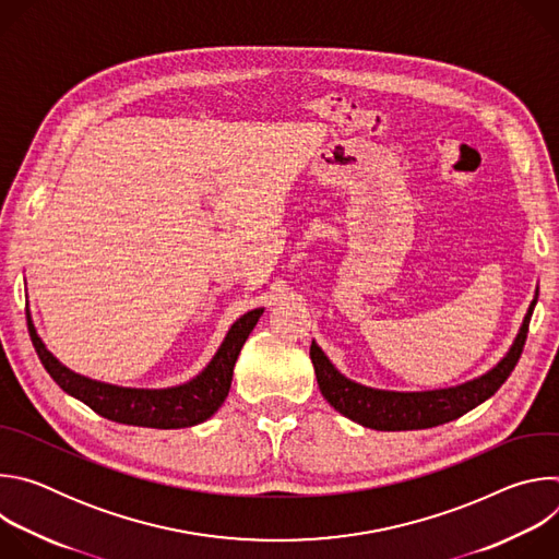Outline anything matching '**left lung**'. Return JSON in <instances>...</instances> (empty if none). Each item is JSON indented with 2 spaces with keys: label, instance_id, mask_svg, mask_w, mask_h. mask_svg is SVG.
<instances>
[{
  "label": "left lung",
  "instance_id": "obj_1",
  "mask_svg": "<svg viewBox=\"0 0 559 559\" xmlns=\"http://www.w3.org/2000/svg\"><path fill=\"white\" fill-rule=\"evenodd\" d=\"M537 298L531 302L522 330L511 347V352L485 376L475 378L471 382L451 386V389H438V391H414V393H401V391H380L371 386H362L349 378H345L323 354V349L316 343L309 347V356L316 369V380L321 386L325 401L347 416L349 420L376 429V431H409V429H429L444 423H451L473 407L483 405L487 397H491L504 380L515 369L526 334L531 313Z\"/></svg>",
  "mask_w": 559,
  "mask_h": 559
}]
</instances>
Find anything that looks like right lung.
I'll return each instance as SVG.
<instances>
[{
	"mask_svg": "<svg viewBox=\"0 0 559 559\" xmlns=\"http://www.w3.org/2000/svg\"><path fill=\"white\" fill-rule=\"evenodd\" d=\"M263 309H252L246 316L238 318L227 332L221 349L212 358V362L188 384L173 389H123L115 384H104L91 378L79 376L66 369L41 343L37 336L31 313L28 332L33 347L50 373V378L76 401L88 405L95 414L134 427H152V429H183L207 420L227 397L234 362L241 354L250 332L259 323Z\"/></svg>",
	"mask_w": 559,
	"mask_h": 559,
	"instance_id": "obj_1",
	"label": "right lung"
}]
</instances>
